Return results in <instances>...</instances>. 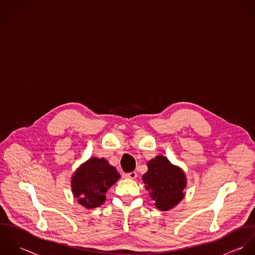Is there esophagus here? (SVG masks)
Returning a JSON list of instances; mask_svg holds the SVG:
<instances>
[{"label": "esophagus", "mask_w": 255, "mask_h": 255, "mask_svg": "<svg viewBox=\"0 0 255 255\" xmlns=\"http://www.w3.org/2000/svg\"><path fill=\"white\" fill-rule=\"evenodd\" d=\"M125 176L127 178H131V179H134L137 177V172L136 171H132V172H129V173H126Z\"/></svg>", "instance_id": "1"}]
</instances>
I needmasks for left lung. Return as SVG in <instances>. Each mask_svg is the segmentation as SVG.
<instances>
[{
    "label": "left lung",
    "instance_id": "obj_1",
    "mask_svg": "<svg viewBox=\"0 0 255 255\" xmlns=\"http://www.w3.org/2000/svg\"><path fill=\"white\" fill-rule=\"evenodd\" d=\"M146 189L150 190L155 207L167 211L184 197L186 178L183 171L162 156L157 155L148 162V171L143 175Z\"/></svg>",
    "mask_w": 255,
    "mask_h": 255
}]
</instances>
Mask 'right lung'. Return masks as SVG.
Returning a JSON list of instances; mask_svg holds the SVG:
<instances>
[{
  "label": "right lung",
  "mask_w": 255,
  "mask_h": 255,
  "mask_svg": "<svg viewBox=\"0 0 255 255\" xmlns=\"http://www.w3.org/2000/svg\"><path fill=\"white\" fill-rule=\"evenodd\" d=\"M120 175L104 158L91 157L74 174L72 190L78 202L87 208H96L105 201V193Z\"/></svg>",
  "instance_id": "add662e5"
}]
</instances>
